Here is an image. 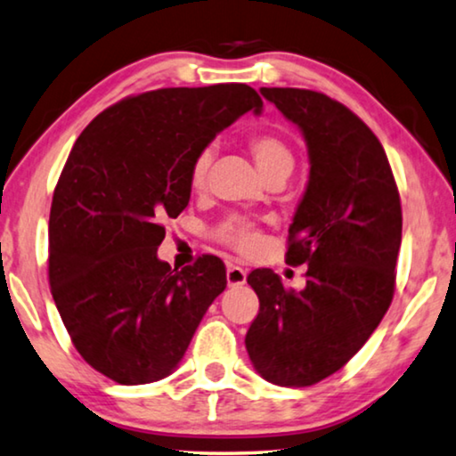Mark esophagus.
Returning a JSON list of instances; mask_svg holds the SVG:
<instances>
[{"instance_id": "34e87169", "label": "esophagus", "mask_w": 456, "mask_h": 456, "mask_svg": "<svg viewBox=\"0 0 456 456\" xmlns=\"http://www.w3.org/2000/svg\"><path fill=\"white\" fill-rule=\"evenodd\" d=\"M248 272L241 266H235V264H227V284L229 287H241L246 282Z\"/></svg>"}]
</instances>
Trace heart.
Instances as JSON below:
<instances>
[{
    "mask_svg": "<svg viewBox=\"0 0 456 456\" xmlns=\"http://www.w3.org/2000/svg\"><path fill=\"white\" fill-rule=\"evenodd\" d=\"M248 149L254 158L257 169H260L264 178H268L272 174L278 172H289L295 166V151L289 145L287 139H282L281 134L272 131H257L251 133L248 137ZM210 161H213V151L210 149H202L199 155L192 159L190 166V188L194 192H200L207 186V175ZM215 240H219L223 246L235 249L237 254H249L257 248L260 243V233H257V225L254 221L243 219V216H227L225 221H221L213 231Z\"/></svg>",
    "mask_w": 456,
    "mask_h": 456,
    "instance_id": "1",
    "label": "heart"
}]
</instances>
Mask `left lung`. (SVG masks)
I'll return each mask as SVG.
<instances>
[{
  "mask_svg": "<svg viewBox=\"0 0 456 456\" xmlns=\"http://www.w3.org/2000/svg\"><path fill=\"white\" fill-rule=\"evenodd\" d=\"M309 147V184L289 227L287 262L307 264L305 289L270 268L251 270L260 298L246 348L256 370L281 387L334 375L377 330L395 293L402 200L377 134L322 92L262 87Z\"/></svg>",
  "mask_w": 456,
  "mask_h": 456,
  "instance_id": "1",
  "label": "left lung"
}]
</instances>
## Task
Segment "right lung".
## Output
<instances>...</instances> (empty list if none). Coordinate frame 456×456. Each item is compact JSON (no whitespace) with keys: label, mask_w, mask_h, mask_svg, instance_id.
<instances>
[{"label":"right lung","mask_w":456,"mask_h":456,"mask_svg":"<svg viewBox=\"0 0 456 456\" xmlns=\"http://www.w3.org/2000/svg\"><path fill=\"white\" fill-rule=\"evenodd\" d=\"M262 98L246 84L126 96L79 134L54 186L49 284L73 346L120 385L167 377L227 287L221 257L172 270L163 221L190 200V166Z\"/></svg>","instance_id":"right-lung-1"}]
</instances>
